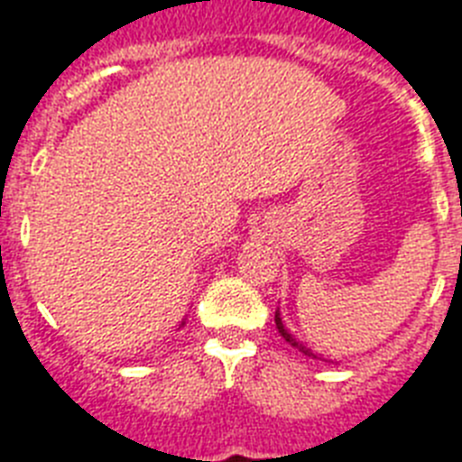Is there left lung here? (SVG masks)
I'll list each match as a JSON object with an SVG mask.
<instances>
[{
  "label": "left lung",
  "mask_w": 462,
  "mask_h": 462,
  "mask_svg": "<svg viewBox=\"0 0 462 462\" xmlns=\"http://www.w3.org/2000/svg\"><path fill=\"white\" fill-rule=\"evenodd\" d=\"M275 328H278V333H281V336L285 337V340H288L290 345H292V347H297V350L304 352V355H309V357H316L314 352L309 350V347H304V345L300 343V340H297V337L292 336V333H290L288 328H285V323H282V319H281V314H278V311H275Z\"/></svg>",
  "instance_id": "left-lung-1"
}]
</instances>
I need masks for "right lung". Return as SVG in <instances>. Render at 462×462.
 <instances>
[{
  "instance_id": "add662e5",
  "label": "right lung",
  "mask_w": 462,
  "mask_h": 462,
  "mask_svg": "<svg viewBox=\"0 0 462 462\" xmlns=\"http://www.w3.org/2000/svg\"><path fill=\"white\" fill-rule=\"evenodd\" d=\"M181 326H184V323H181Z\"/></svg>"
}]
</instances>
